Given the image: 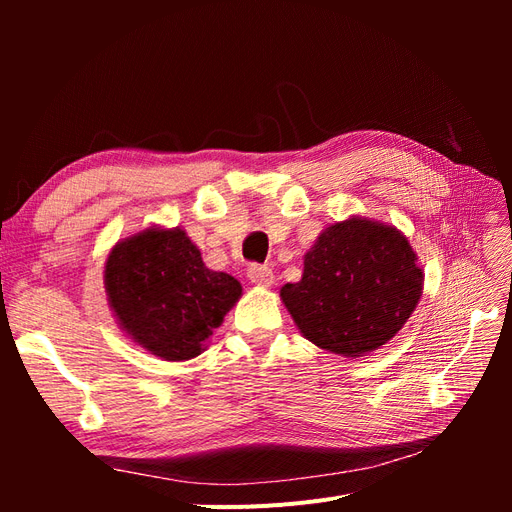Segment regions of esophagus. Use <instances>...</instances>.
Instances as JSON below:
<instances>
[{"label":"esophagus","mask_w":512,"mask_h":512,"mask_svg":"<svg viewBox=\"0 0 512 512\" xmlns=\"http://www.w3.org/2000/svg\"><path fill=\"white\" fill-rule=\"evenodd\" d=\"M247 277H250V282L254 286L269 288L273 284V271L267 265H252L250 269H247Z\"/></svg>","instance_id":"obj_1"}]
</instances>
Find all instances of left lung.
Wrapping results in <instances>:
<instances>
[{
  "label": "left lung",
  "mask_w": 512,
  "mask_h": 512,
  "mask_svg": "<svg viewBox=\"0 0 512 512\" xmlns=\"http://www.w3.org/2000/svg\"><path fill=\"white\" fill-rule=\"evenodd\" d=\"M423 282L404 232L352 215L320 232L303 258V277L282 286L280 297L305 339L356 359L401 331Z\"/></svg>",
  "instance_id": "left-lung-1"
}]
</instances>
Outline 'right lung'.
I'll return each mask as SVG.
<instances>
[{
  "instance_id": "add662e5",
  "label": "right lung",
  "mask_w": 512,
  "mask_h": 512,
  "mask_svg": "<svg viewBox=\"0 0 512 512\" xmlns=\"http://www.w3.org/2000/svg\"><path fill=\"white\" fill-rule=\"evenodd\" d=\"M106 299L119 329L164 361H190L241 299L235 277L211 271L183 228L149 226L113 245Z\"/></svg>"
}]
</instances>
